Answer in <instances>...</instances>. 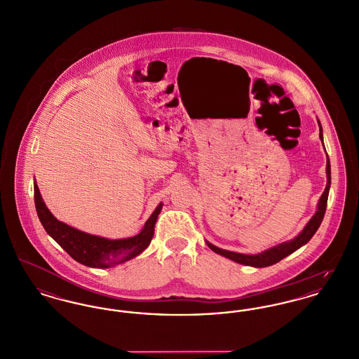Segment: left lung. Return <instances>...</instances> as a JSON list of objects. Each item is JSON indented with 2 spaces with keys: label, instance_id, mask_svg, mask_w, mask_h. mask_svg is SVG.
<instances>
[{
  "label": "left lung",
  "instance_id": "8db88e82",
  "mask_svg": "<svg viewBox=\"0 0 359 359\" xmlns=\"http://www.w3.org/2000/svg\"><path fill=\"white\" fill-rule=\"evenodd\" d=\"M320 125V122H318ZM320 131H321V126H320ZM320 140L323 141V133H320ZM324 145V144H323ZM328 157V156H327ZM330 187H331V164L330 160H327V186L325 190L323 192V195L320 196L318 201V206H317L316 214L311 218V221L306 224V226L304 228V231L299 233L295 238L292 241L279 244L271 250H267L264 252L257 253V255H244V253L231 252V251H225L221 248L214 247L210 243H208L209 248L211 251H214L218 255H222L228 259H231L236 263L240 264H245V266H252V267H267V266H273L275 263H278L279 260H282L283 257L289 256L290 253L297 251L299 247H302L304 244H306L313 234L317 232L324 214H325V209H327V201H328V192H330Z\"/></svg>",
  "mask_w": 359,
  "mask_h": 359
}]
</instances>
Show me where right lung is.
Masks as SVG:
<instances>
[{"label":"right lung","mask_w":359,"mask_h":359,"mask_svg":"<svg viewBox=\"0 0 359 359\" xmlns=\"http://www.w3.org/2000/svg\"><path fill=\"white\" fill-rule=\"evenodd\" d=\"M34 199L44 231L76 262L93 269H108L125 263L145 251L153 238L154 225L163 208V203L157 206L145 222L144 229L137 236L122 240H108L77 231L64 222H60L46 208L36 182L34 183Z\"/></svg>","instance_id":"obj_1"}]
</instances>
